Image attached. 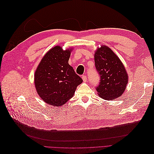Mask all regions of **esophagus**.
<instances>
[{
	"label": "esophagus",
	"mask_w": 154,
	"mask_h": 154,
	"mask_svg": "<svg viewBox=\"0 0 154 154\" xmlns=\"http://www.w3.org/2000/svg\"><path fill=\"white\" fill-rule=\"evenodd\" d=\"M82 79H83V81L84 82H86L87 81V77L86 75H83L82 76Z\"/></svg>",
	"instance_id": "esophagus-1"
}]
</instances>
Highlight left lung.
I'll return each mask as SVG.
<instances>
[{
	"mask_svg": "<svg viewBox=\"0 0 154 154\" xmlns=\"http://www.w3.org/2000/svg\"><path fill=\"white\" fill-rule=\"evenodd\" d=\"M95 66L100 74V83L96 88L101 98L111 100L124 92L128 83L127 71L112 49L101 46L94 54Z\"/></svg>",
	"mask_w": 154,
	"mask_h": 154,
	"instance_id": "left-lung-1",
	"label": "left lung"
}]
</instances>
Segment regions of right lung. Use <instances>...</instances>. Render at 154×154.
<instances>
[{"label":"right lung","instance_id":"right-lung-1","mask_svg":"<svg viewBox=\"0 0 154 154\" xmlns=\"http://www.w3.org/2000/svg\"><path fill=\"white\" fill-rule=\"evenodd\" d=\"M71 49L60 46L51 49L42 59L35 73V85L38 95L53 106L64 105L73 96L83 80L69 64Z\"/></svg>","mask_w":154,"mask_h":154}]
</instances>
